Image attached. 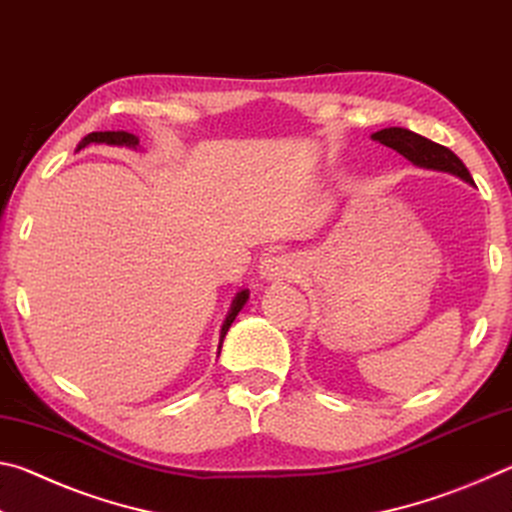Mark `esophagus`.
Listing matches in <instances>:
<instances>
[{"label": "esophagus", "instance_id": "1", "mask_svg": "<svg viewBox=\"0 0 512 512\" xmlns=\"http://www.w3.org/2000/svg\"><path fill=\"white\" fill-rule=\"evenodd\" d=\"M259 273H262V277H266L268 282L291 280V277L298 273V259L293 255H271L264 259L262 266H259Z\"/></svg>", "mask_w": 512, "mask_h": 512}]
</instances>
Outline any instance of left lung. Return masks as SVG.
Instances as JSON below:
<instances>
[{
    "label": "left lung",
    "mask_w": 512,
    "mask_h": 512,
    "mask_svg": "<svg viewBox=\"0 0 512 512\" xmlns=\"http://www.w3.org/2000/svg\"><path fill=\"white\" fill-rule=\"evenodd\" d=\"M372 140L384 146H391L393 151L404 155L406 160L418 164V167L454 173V176L463 178L465 183L474 185L470 171H467V167L454 151H449L447 146L436 144L427 140V137L409 131V128H384V131H377L372 135Z\"/></svg>",
    "instance_id": "8db88e82"
}]
</instances>
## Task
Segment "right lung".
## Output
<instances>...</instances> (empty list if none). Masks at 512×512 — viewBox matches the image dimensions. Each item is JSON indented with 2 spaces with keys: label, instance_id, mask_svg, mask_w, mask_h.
<instances>
[{
  "label": "right lung",
  "instance_id": "1",
  "mask_svg": "<svg viewBox=\"0 0 512 512\" xmlns=\"http://www.w3.org/2000/svg\"><path fill=\"white\" fill-rule=\"evenodd\" d=\"M97 142V144H117V146H131V149H135L137 144H140V140L133 133H126V131H97V133H90L88 137H83V142L79 144V149H85V146ZM248 300V291H239L237 298L232 300V307H230V314L228 318H225V323L221 327V343L225 339V334H228V329L232 325V320L237 318V314L241 311V307L246 305ZM221 348V345H219Z\"/></svg>",
  "mask_w": 512,
  "mask_h": 512
}]
</instances>
